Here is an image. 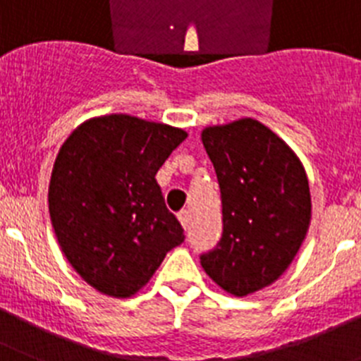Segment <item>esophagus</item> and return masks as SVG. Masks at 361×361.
I'll list each match as a JSON object with an SVG mask.
<instances>
[{
    "label": "esophagus",
    "instance_id": "34e87169",
    "mask_svg": "<svg viewBox=\"0 0 361 361\" xmlns=\"http://www.w3.org/2000/svg\"><path fill=\"white\" fill-rule=\"evenodd\" d=\"M178 219H180L181 226H183L185 230H187V228H188V224H190V221H192V215H190V212H188V210H181L180 214H178Z\"/></svg>",
    "mask_w": 361,
    "mask_h": 361
}]
</instances>
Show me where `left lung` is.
I'll return each instance as SVG.
<instances>
[{
    "label": "left lung",
    "mask_w": 361,
    "mask_h": 361,
    "mask_svg": "<svg viewBox=\"0 0 361 361\" xmlns=\"http://www.w3.org/2000/svg\"><path fill=\"white\" fill-rule=\"evenodd\" d=\"M222 201V237L201 255L230 294L269 287L298 255L312 217L308 178L294 151L255 119L204 128Z\"/></svg>",
    "instance_id": "obj_1"
}]
</instances>
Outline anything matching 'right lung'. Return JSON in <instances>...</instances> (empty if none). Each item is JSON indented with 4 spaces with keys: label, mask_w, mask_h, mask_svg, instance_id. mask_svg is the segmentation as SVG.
I'll list each match as a JSON object with an SVG mask.
<instances>
[{
    "label": "right lung",
    "mask_w": 361,
    "mask_h": 361,
    "mask_svg": "<svg viewBox=\"0 0 361 361\" xmlns=\"http://www.w3.org/2000/svg\"><path fill=\"white\" fill-rule=\"evenodd\" d=\"M185 139L180 128L112 114L80 124L60 147L48 194L53 230L67 262L101 294L139 292L185 240L154 180Z\"/></svg>",
    "instance_id": "add662e5"
}]
</instances>
